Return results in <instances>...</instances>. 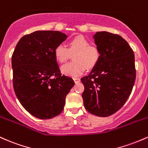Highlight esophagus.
Masks as SVG:
<instances>
[{
    "instance_id": "esophagus-1",
    "label": "esophagus",
    "mask_w": 148,
    "mask_h": 148,
    "mask_svg": "<svg viewBox=\"0 0 148 148\" xmlns=\"http://www.w3.org/2000/svg\"><path fill=\"white\" fill-rule=\"evenodd\" d=\"M73 80H74L75 83V84H77V83L79 82V81H80V79H79V78H77V77H75V78H73Z\"/></svg>"
}]
</instances>
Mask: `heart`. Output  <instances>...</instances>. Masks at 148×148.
<instances>
[{"instance_id":"1","label":"heart","mask_w":148,"mask_h":148,"mask_svg":"<svg viewBox=\"0 0 148 148\" xmlns=\"http://www.w3.org/2000/svg\"><path fill=\"white\" fill-rule=\"evenodd\" d=\"M74 61L61 67L63 74L69 77H78L85 69H94L101 59V51L99 47L92 45L90 42L82 36L73 38L68 42V48L63 45H59L54 50L56 61L61 64L66 62L71 54H73Z\"/></svg>"}]
</instances>
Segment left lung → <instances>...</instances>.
I'll return each instance as SVG.
<instances>
[{
  "label": "left lung",
  "instance_id": "1",
  "mask_svg": "<svg viewBox=\"0 0 148 148\" xmlns=\"http://www.w3.org/2000/svg\"><path fill=\"white\" fill-rule=\"evenodd\" d=\"M101 59L87 76L81 78L84 108L99 117L118 111L132 93L136 79L135 58L123 38L106 31L93 36Z\"/></svg>",
  "mask_w": 148,
  "mask_h": 148
}]
</instances>
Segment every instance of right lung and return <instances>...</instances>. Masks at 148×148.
I'll list each match as a JSON object with an SVG mask.
<instances>
[{
    "label": "right lung",
    "mask_w": 148,
    "mask_h": 148,
    "mask_svg": "<svg viewBox=\"0 0 148 148\" xmlns=\"http://www.w3.org/2000/svg\"><path fill=\"white\" fill-rule=\"evenodd\" d=\"M67 36L60 31H37L19 40L12 56L13 87L18 100L30 114L53 118L64 110L73 79L61 75L54 54Z\"/></svg>",
    "instance_id": "right-lung-1"
}]
</instances>
